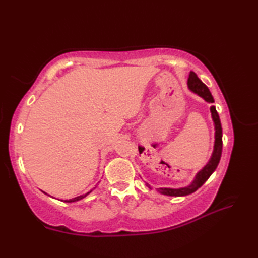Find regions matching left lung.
I'll return each instance as SVG.
<instances>
[{"label": "left lung", "instance_id": "8db88e82", "mask_svg": "<svg viewBox=\"0 0 258 258\" xmlns=\"http://www.w3.org/2000/svg\"><path fill=\"white\" fill-rule=\"evenodd\" d=\"M188 89L196 93L197 95L204 98V100L208 103H213L214 98L211 94L208 87L203 83V82L197 78V75L194 72H190L187 81ZM211 113H212V118L214 120V126H215V143H214V151L211 160L208 161L206 165L203 167L201 171L196 174L193 182H191L188 186L186 187H180V188H157L161 194L168 195V196H185L194 193L195 190L199 189L201 186L204 184L208 177L211 176L213 172L215 171L218 163H220L221 156H222V149H223V141H222V125H221V119L218 116V113L216 111L215 106H211ZM150 187L149 184H146ZM151 188V187H150Z\"/></svg>", "mask_w": 258, "mask_h": 258}]
</instances>
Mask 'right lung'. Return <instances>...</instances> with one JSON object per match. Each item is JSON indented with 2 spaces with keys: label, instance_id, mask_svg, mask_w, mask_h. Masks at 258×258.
<instances>
[{
  "label": "right lung",
  "instance_id": "1",
  "mask_svg": "<svg viewBox=\"0 0 258 258\" xmlns=\"http://www.w3.org/2000/svg\"><path fill=\"white\" fill-rule=\"evenodd\" d=\"M92 190H90V191H87L86 194H83V195H80V196H78V197H74V199H72V200H65L64 202H67V203H72V202H76V201H80V200H82V199H84V197L86 196V195H89L90 193H91Z\"/></svg>",
  "mask_w": 258,
  "mask_h": 258
}]
</instances>
